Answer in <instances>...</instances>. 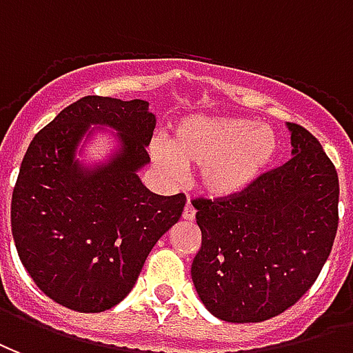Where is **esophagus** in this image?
Returning a JSON list of instances; mask_svg holds the SVG:
<instances>
[{"label": "esophagus", "instance_id": "esophagus-1", "mask_svg": "<svg viewBox=\"0 0 353 353\" xmlns=\"http://www.w3.org/2000/svg\"><path fill=\"white\" fill-rule=\"evenodd\" d=\"M182 218L188 220V222L195 220V208L192 207V203H186V207H184V210H182Z\"/></svg>", "mask_w": 353, "mask_h": 353}]
</instances>
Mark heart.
<instances>
[{
  "label": "heart",
  "instance_id": "heart-1",
  "mask_svg": "<svg viewBox=\"0 0 353 353\" xmlns=\"http://www.w3.org/2000/svg\"><path fill=\"white\" fill-rule=\"evenodd\" d=\"M271 125L236 117H188L173 128L167 148L154 145L152 159L161 173L179 179L180 165L201 167L199 184L214 199L248 192L279 156Z\"/></svg>",
  "mask_w": 353,
  "mask_h": 353
}]
</instances>
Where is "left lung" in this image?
Masks as SVG:
<instances>
[{
  "mask_svg": "<svg viewBox=\"0 0 353 353\" xmlns=\"http://www.w3.org/2000/svg\"><path fill=\"white\" fill-rule=\"evenodd\" d=\"M293 158L243 195L194 199L201 250L192 263L207 310L254 323L295 305L318 279L339 228V174L320 141L288 122Z\"/></svg>",
  "mask_w": 353,
  "mask_h": 353,
  "instance_id": "left-lung-1",
  "label": "left lung"
}]
</instances>
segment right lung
Instances as JSON below:
<instances>
[{
	"mask_svg": "<svg viewBox=\"0 0 353 353\" xmlns=\"http://www.w3.org/2000/svg\"><path fill=\"white\" fill-rule=\"evenodd\" d=\"M103 127L117 131V150L86 166L76 154ZM154 128L148 101L86 95L28 146L12 192V239L33 282L61 307L103 312L118 305L179 222L186 197L152 194L137 174L150 161Z\"/></svg>",
	"mask_w": 353,
	"mask_h": 353,
	"instance_id": "1",
	"label": "right lung"
}]
</instances>
